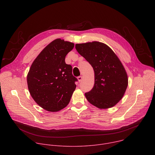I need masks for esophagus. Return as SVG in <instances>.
<instances>
[{"mask_svg": "<svg viewBox=\"0 0 155 155\" xmlns=\"http://www.w3.org/2000/svg\"><path fill=\"white\" fill-rule=\"evenodd\" d=\"M77 79H78V81L80 82V81L82 80V79H83V76H79V77H78Z\"/></svg>", "mask_w": 155, "mask_h": 155, "instance_id": "34e87169", "label": "esophagus"}]
</instances>
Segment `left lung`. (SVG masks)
Wrapping results in <instances>:
<instances>
[{
  "label": "left lung",
  "mask_w": 155,
  "mask_h": 155,
  "mask_svg": "<svg viewBox=\"0 0 155 155\" xmlns=\"http://www.w3.org/2000/svg\"><path fill=\"white\" fill-rule=\"evenodd\" d=\"M75 48L94 72L93 89L84 94L87 101L100 109L115 106L128 85L127 73L118 56L106 44L97 41L77 43Z\"/></svg>",
  "instance_id": "obj_1"
}]
</instances>
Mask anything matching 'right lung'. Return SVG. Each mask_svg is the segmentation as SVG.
I'll use <instances>...</instances> for the list:
<instances>
[{"instance_id":"add662e5","label":"right lung","mask_w":155,"mask_h":155,"mask_svg":"<svg viewBox=\"0 0 155 155\" xmlns=\"http://www.w3.org/2000/svg\"><path fill=\"white\" fill-rule=\"evenodd\" d=\"M74 43L57 38L44 48L32 62L27 76L31 96L42 108L55 112L67 106L76 88L72 68L66 55Z\"/></svg>"}]
</instances>
